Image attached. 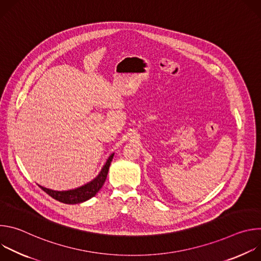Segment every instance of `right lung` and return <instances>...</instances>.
Instances as JSON below:
<instances>
[{"instance_id": "obj_1", "label": "right lung", "mask_w": 261, "mask_h": 261, "mask_svg": "<svg viewBox=\"0 0 261 261\" xmlns=\"http://www.w3.org/2000/svg\"><path fill=\"white\" fill-rule=\"evenodd\" d=\"M113 158H114V154H111L109 156V158L107 159L105 165L103 166L102 170L98 174V176L96 178H94L92 181L88 182L87 185L82 186V187H80V188L69 190V191H54V190L44 188V187H42V186H39V187L45 193H47L49 196H51L54 199H56L60 202L67 203V204H76V203L84 202V201L94 197L96 195V193L102 188V186L106 179L108 169H109V166H110V163H111Z\"/></svg>"}]
</instances>
